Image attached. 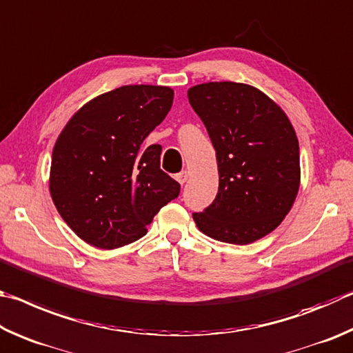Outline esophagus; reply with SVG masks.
I'll return each mask as SVG.
<instances>
[{
    "label": "esophagus",
    "mask_w": 353,
    "mask_h": 353,
    "mask_svg": "<svg viewBox=\"0 0 353 353\" xmlns=\"http://www.w3.org/2000/svg\"><path fill=\"white\" fill-rule=\"evenodd\" d=\"M188 178H189V172L188 170H183V172H180L176 175V181L180 183V184H184L188 181Z\"/></svg>",
    "instance_id": "1"
}]
</instances>
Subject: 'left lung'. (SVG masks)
Wrapping results in <instances>:
<instances>
[{
	"mask_svg": "<svg viewBox=\"0 0 353 353\" xmlns=\"http://www.w3.org/2000/svg\"><path fill=\"white\" fill-rule=\"evenodd\" d=\"M188 97L219 167V194L205 212L192 214L195 225L234 245L268 236L292 211L301 184L299 142L285 111L248 83H200Z\"/></svg>",
	"mask_w": 353,
	"mask_h": 353,
	"instance_id": "8db88e82",
	"label": "left lung"
}]
</instances>
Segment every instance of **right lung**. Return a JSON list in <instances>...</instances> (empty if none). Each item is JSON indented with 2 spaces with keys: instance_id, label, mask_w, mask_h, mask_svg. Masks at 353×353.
I'll return each instance as SVG.
<instances>
[{
  "instance_id": "right-lung-1",
  "label": "right lung",
  "mask_w": 353,
  "mask_h": 353,
  "mask_svg": "<svg viewBox=\"0 0 353 353\" xmlns=\"http://www.w3.org/2000/svg\"><path fill=\"white\" fill-rule=\"evenodd\" d=\"M172 102L169 86L125 85L86 102L60 132L49 192L83 242L101 250L133 243L180 194V184L159 169L163 148L144 145Z\"/></svg>"
}]
</instances>
